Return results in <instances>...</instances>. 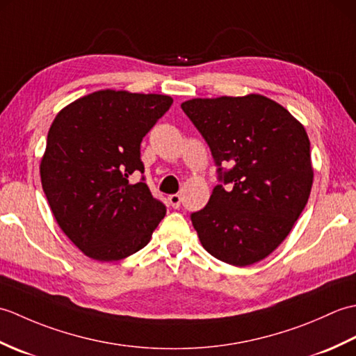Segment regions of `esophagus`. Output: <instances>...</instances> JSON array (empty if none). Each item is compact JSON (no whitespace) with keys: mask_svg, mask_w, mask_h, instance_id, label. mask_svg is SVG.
I'll return each mask as SVG.
<instances>
[{"mask_svg":"<svg viewBox=\"0 0 356 356\" xmlns=\"http://www.w3.org/2000/svg\"><path fill=\"white\" fill-rule=\"evenodd\" d=\"M168 202H170V205L172 208H179L180 207V202H182V197H180L179 194H171L170 197H168Z\"/></svg>","mask_w":356,"mask_h":356,"instance_id":"1","label":"esophagus"}]
</instances>
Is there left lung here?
<instances>
[{"label": "left lung", "instance_id": "obj_1", "mask_svg": "<svg viewBox=\"0 0 356 356\" xmlns=\"http://www.w3.org/2000/svg\"><path fill=\"white\" fill-rule=\"evenodd\" d=\"M180 107L207 140L220 182L208 205L191 214L202 246L232 266L263 260L287 237L311 194L305 127L261 95L199 97Z\"/></svg>", "mask_w": 356, "mask_h": 356}]
</instances>
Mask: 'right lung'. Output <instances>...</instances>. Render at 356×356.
<instances>
[{"instance_id":"right-lung-1","label":"right lung","mask_w":356,"mask_h":356,"mask_svg":"<svg viewBox=\"0 0 356 356\" xmlns=\"http://www.w3.org/2000/svg\"><path fill=\"white\" fill-rule=\"evenodd\" d=\"M172 99L101 90L67 105L47 134L40 172L59 228L93 260L118 261L140 251L166 214L145 177L140 142Z\"/></svg>"}]
</instances>
